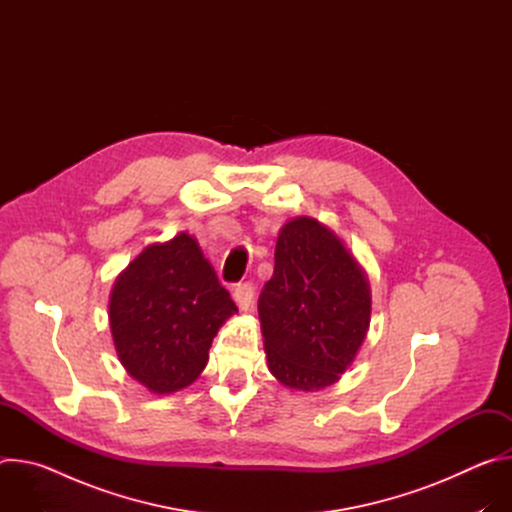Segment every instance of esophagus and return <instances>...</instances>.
Segmentation results:
<instances>
[{"mask_svg": "<svg viewBox=\"0 0 512 512\" xmlns=\"http://www.w3.org/2000/svg\"><path fill=\"white\" fill-rule=\"evenodd\" d=\"M233 298H235L239 310L247 312V310L251 308V304H253V285H251V283H241V285H237Z\"/></svg>", "mask_w": 512, "mask_h": 512, "instance_id": "34e87169", "label": "esophagus"}]
</instances>
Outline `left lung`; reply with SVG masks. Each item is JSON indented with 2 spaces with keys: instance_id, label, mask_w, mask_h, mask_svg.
Segmentation results:
<instances>
[{
  "instance_id": "1",
  "label": "left lung",
  "mask_w": 512,
  "mask_h": 512,
  "mask_svg": "<svg viewBox=\"0 0 512 512\" xmlns=\"http://www.w3.org/2000/svg\"><path fill=\"white\" fill-rule=\"evenodd\" d=\"M371 310L369 275L330 227L296 216L279 229L259 320L267 369L283 387L314 393L338 383L367 338Z\"/></svg>"
}]
</instances>
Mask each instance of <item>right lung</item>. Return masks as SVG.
<instances>
[{
	"instance_id": "1",
	"label": "right lung",
	"mask_w": 512,
	"mask_h": 512,
	"mask_svg": "<svg viewBox=\"0 0 512 512\" xmlns=\"http://www.w3.org/2000/svg\"><path fill=\"white\" fill-rule=\"evenodd\" d=\"M237 314L194 235L145 247L117 275L109 328L127 375L156 395L192 385L212 338Z\"/></svg>"
}]
</instances>
